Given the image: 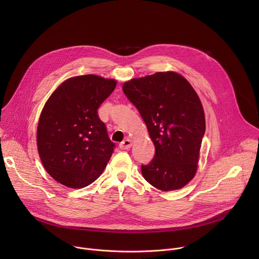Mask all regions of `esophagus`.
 Returning a JSON list of instances; mask_svg holds the SVG:
<instances>
[{
    "label": "esophagus",
    "mask_w": 259,
    "mask_h": 259,
    "mask_svg": "<svg viewBox=\"0 0 259 259\" xmlns=\"http://www.w3.org/2000/svg\"><path fill=\"white\" fill-rule=\"evenodd\" d=\"M131 145H132L131 140L128 139V138H126L125 140H123L122 142L119 143V147H120L121 150H128V149H130V147H131Z\"/></svg>",
    "instance_id": "1"
}]
</instances>
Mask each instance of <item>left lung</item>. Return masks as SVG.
I'll use <instances>...</instances> for the list:
<instances>
[{"label": "left lung", "mask_w": 259, "mask_h": 259, "mask_svg": "<svg viewBox=\"0 0 259 259\" xmlns=\"http://www.w3.org/2000/svg\"><path fill=\"white\" fill-rule=\"evenodd\" d=\"M142 117L156 153L141 165L144 179L158 190L183 188L195 176L205 134V114L192 85L174 71L132 79L123 85Z\"/></svg>", "instance_id": "left-lung-1"}]
</instances>
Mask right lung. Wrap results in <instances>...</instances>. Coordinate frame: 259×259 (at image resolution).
<instances>
[{"label": "right lung", "instance_id": "add662e5", "mask_svg": "<svg viewBox=\"0 0 259 259\" xmlns=\"http://www.w3.org/2000/svg\"><path fill=\"white\" fill-rule=\"evenodd\" d=\"M117 81L95 75L64 81L49 97L40 116L36 144L48 174L70 189L95 181L113 155L105 124L97 109Z\"/></svg>", "mask_w": 259, "mask_h": 259}]
</instances>
